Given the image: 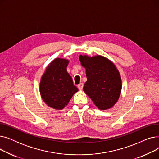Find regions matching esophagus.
Masks as SVG:
<instances>
[{
    "label": "esophagus",
    "instance_id": "1",
    "mask_svg": "<svg viewBox=\"0 0 159 159\" xmlns=\"http://www.w3.org/2000/svg\"><path fill=\"white\" fill-rule=\"evenodd\" d=\"M83 86H84V84H82V83H80V84H79V85H78V88H79V89H80V90H81V89H82V88H83Z\"/></svg>",
    "mask_w": 159,
    "mask_h": 159
}]
</instances>
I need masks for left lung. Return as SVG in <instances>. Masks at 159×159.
Here are the masks:
<instances>
[{
  "label": "left lung",
  "mask_w": 159,
  "mask_h": 159,
  "mask_svg": "<svg viewBox=\"0 0 159 159\" xmlns=\"http://www.w3.org/2000/svg\"><path fill=\"white\" fill-rule=\"evenodd\" d=\"M79 60L86 68L84 92L100 110L111 107L121 92L122 82L118 70L112 62L101 55H80Z\"/></svg>",
  "instance_id": "obj_1"
}]
</instances>
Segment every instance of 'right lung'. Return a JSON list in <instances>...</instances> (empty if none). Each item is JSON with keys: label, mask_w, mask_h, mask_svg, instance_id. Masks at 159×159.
I'll return each instance as SVG.
<instances>
[{"label": "right lung", "mask_w": 159, "mask_h": 159, "mask_svg": "<svg viewBox=\"0 0 159 159\" xmlns=\"http://www.w3.org/2000/svg\"><path fill=\"white\" fill-rule=\"evenodd\" d=\"M68 62L63 58H56L47 67L41 79V97L45 103L56 110L63 109L79 90L67 72Z\"/></svg>", "instance_id": "obj_1"}]
</instances>
